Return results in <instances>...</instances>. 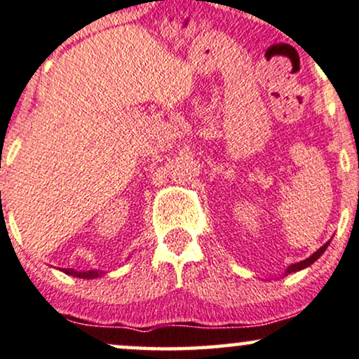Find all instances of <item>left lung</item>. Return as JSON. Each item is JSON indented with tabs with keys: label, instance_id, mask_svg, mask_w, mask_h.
<instances>
[{
	"label": "left lung",
	"instance_id": "8db88e82",
	"mask_svg": "<svg viewBox=\"0 0 359 359\" xmlns=\"http://www.w3.org/2000/svg\"><path fill=\"white\" fill-rule=\"evenodd\" d=\"M330 242H331V240H328V242H326V243L323 245V247H320L318 250H316L315 253H313V255L308 257L306 260H302V262H298V263H292V265H290L288 269L285 270V275H288V273H293V271H300V270H303V269H308V266H310L311 263H315L316 260H318V258H320L321 255H323L326 248H328Z\"/></svg>",
	"mask_w": 359,
	"mask_h": 359
}]
</instances>
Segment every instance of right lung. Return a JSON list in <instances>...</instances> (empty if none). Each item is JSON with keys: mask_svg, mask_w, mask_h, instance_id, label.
Listing matches in <instances>:
<instances>
[{"mask_svg": "<svg viewBox=\"0 0 359 359\" xmlns=\"http://www.w3.org/2000/svg\"><path fill=\"white\" fill-rule=\"evenodd\" d=\"M61 271H65L66 275H71V276H78V278H99V276L104 275V271H99V270H89V271H76L72 269H61Z\"/></svg>", "mask_w": 359, "mask_h": 359, "instance_id": "1", "label": "right lung"}]
</instances>
